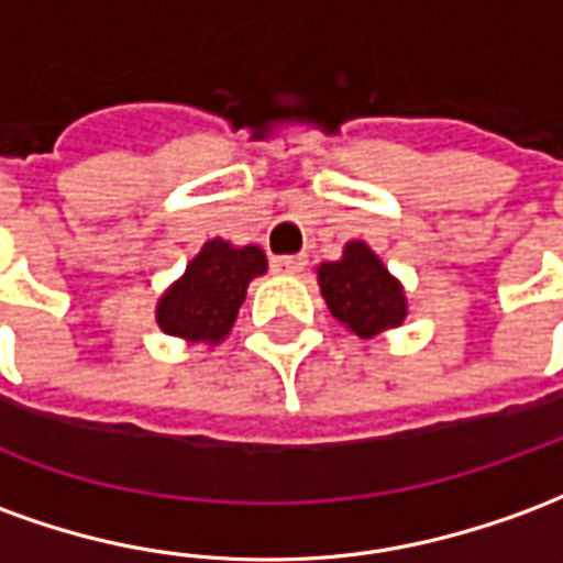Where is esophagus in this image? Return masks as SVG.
I'll return each instance as SVG.
<instances>
[{"instance_id": "1", "label": "esophagus", "mask_w": 563, "mask_h": 563, "mask_svg": "<svg viewBox=\"0 0 563 563\" xmlns=\"http://www.w3.org/2000/svg\"><path fill=\"white\" fill-rule=\"evenodd\" d=\"M305 255H274L271 258V268L277 271V274H301L305 271Z\"/></svg>"}]
</instances>
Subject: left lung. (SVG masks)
I'll use <instances>...</instances> for the list:
<instances>
[{
	"label": "left lung",
	"mask_w": 563,
	"mask_h": 563,
	"mask_svg": "<svg viewBox=\"0 0 563 563\" xmlns=\"http://www.w3.org/2000/svg\"><path fill=\"white\" fill-rule=\"evenodd\" d=\"M317 280L332 317L360 338L396 329L408 313L402 283L363 241H350L338 262H322Z\"/></svg>",
	"instance_id": "8db88e82"
}]
</instances>
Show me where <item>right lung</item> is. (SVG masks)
I'll return each instance as SVG.
<instances>
[{
  "mask_svg": "<svg viewBox=\"0 0 563 563\" xmlns=\"http://www.w3.org/2000/svg\"><path fill=\"white\" fill-rule=\"evenodd\" d=\"M268 271V258L258 246H234L216 241L203 243L186 274L161 295L158 325L173 338L219 344L238 320L246 286Z\"/></svg>",
  "mask_w": 563,
  "mask_h": 563,
  "instance_id": "obj_1",
  "label": "right lung"
}]
</instances>
